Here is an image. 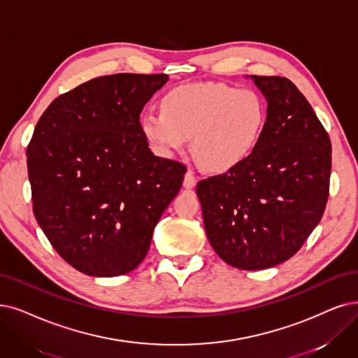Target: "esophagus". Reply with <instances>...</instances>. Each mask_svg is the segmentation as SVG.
Listing matches in <instances>:
<instances>
[{"instance_id":"1","label":"esophagus","mask_w":358,"mask_h":358,"mask_svg":"<svg viewBox=\"0 0 358 358\" xmlns=\"http://www.w3.org/2000/svg\"><path fill=\"white\" fill-rule=\"evenodd\" d=\"M195 185H196V178L194 176V173L189 170V171H187V175H185V178H183V187L187 188V189H192Z\"/></svg>"}]
</instances>
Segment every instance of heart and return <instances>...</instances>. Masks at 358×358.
I'll return each instance as SVG.
<instances>
[{
	"label": "heart",
	"instance_id": "heart-1",
	"mask_svg": "<svg viewBox=\"0 0 358 358\" xmlns=\"http://www.w3.org/2000/svg\"><path fill=\"white\" fill-rule=\"evenodd\" d=\"M266 106L252 90L224 83H188L169 91L162 111L141 116V131L157 152L170 157L191 138L194 160L208 171L234 170L259 145Z\"/></svg>",
	"mask_w": 358,
	"mask_h": 358
}]
</instances>
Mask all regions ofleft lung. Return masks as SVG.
<instances>
[{
    "label": "left lung",
    "mask_w": 358,
    "mask_h": 358,
    "mask_svg": "<svg viewBox=\"0 0 358 358\" xmlns=\"http://www.w3.org/2000/svg\"><path fill=\"white\" fill-rule=\"evenodd\" d=\"M267 101L264 131L250 159L196 185L206 234L241 270L278 266L303 247L323 216L332 147L306 96L279 76H255Z\"/></svg>",
    "instance_id": "8db88e82"
}]
</instances>
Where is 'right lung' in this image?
<instances>
[{
	"label": "right lung",
	"instance_id": "add662e5",
	"mask_svg": "<svg viewBox=\"0 0 358 358\" xmlns=\"http://www.w3.org/2000/svg\"><path fill=\"white\" fill-rule=\"evenodd\" d=\"M167 75L95 78L57 96L27 145L35 217L71 267L126 275L148 252L155 224L187 167L152 154L139 114Z\"/></svg>",
	"mask_w": 358,
	"mask_h": 358
}]
</instances>
